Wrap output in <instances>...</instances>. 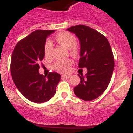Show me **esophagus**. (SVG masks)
<instances>
[{
    "label": "esophagus",
    "mask_w": 133,
    "mask_h": 133,
    "mask_svg": "<svg viewBox=\"0 0 133 133\" xmlns=\"http://www.w3.org/2000/svg\"><path fill=\"white\" fill-rule=\"evenodd\" d=\"M62 77L65 78H70L71 75H63Z\"/></svg>",
    "instance_id": "obj_1"
}]
</instances>
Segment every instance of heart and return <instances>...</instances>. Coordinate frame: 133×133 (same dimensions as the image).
<instances>
[{
  "instance_id": "heart-1",
  "label": "heart",
  "mask_w": 133,
  "mask_h": 133,
  "mask_svg": "<svg viewBox=\"0 0 133 133\" xmlns=\"http://www.w3.org/2000/svg\"><path fill=\"white\" fill-rule=\"evenodd\" d=\"M55 39L59 44L69 49L71 55L73 56H77L78 54V49L75 45L76 38L70 32H62L58 33L55 36ZM52 48V43L50 40H47L44 46V53L45 57L49 58L51 56ZM71 64V61L69 60L65 61H58L54 64L53 68L54 69L59 72H65L69 70Z\"/></svg>"
}]
</instances>
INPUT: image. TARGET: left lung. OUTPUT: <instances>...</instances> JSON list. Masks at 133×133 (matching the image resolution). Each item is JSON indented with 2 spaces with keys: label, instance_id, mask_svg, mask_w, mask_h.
Returning a JSON list of instances; mask_svg holds the SVG:
<instances>
[{
  "label": "left lung",
  "instance_id": "8db88e82",
  "mask_svg": "<svg viewBox=\"0 0 133 133\" xmlns=\"http://www.w3.org/2000/svg\"><path fill=\"white\" fill-rule=\"evenodd\" d=\"M67 30L77 36L80 42V68H86L85 76L78 74L81 82L74 88L76 96L84 101L99 97L111 80L114 59L109 41L95 30L84 25H77Z\"/></svg>",
  "mask_w": 133,
  "mask_h": 133
}]
</instances>
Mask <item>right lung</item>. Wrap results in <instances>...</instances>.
I'll return each instance as SVG.
<instances>
[{"mask_svg": "<svg viewBox=\"0 0 133 133\" xmlns=\"http://www.w3.org/2000/svg\"><path fill=\"white\" fill-rule=\"evenodd\" d=\"M55 30H37L19 41L13 51L11 74L19 91L29 101L42 103L55 95L61 75L55 72L43 75L39 63L45 56L44 46Z\"/></svg>", "mask_w": 133, "mask_h": 133, "instance_id": "right-lung-1", "label": "right lung"}]
</instances>
